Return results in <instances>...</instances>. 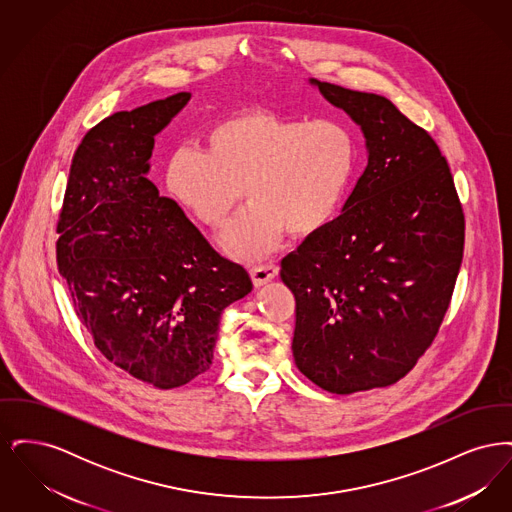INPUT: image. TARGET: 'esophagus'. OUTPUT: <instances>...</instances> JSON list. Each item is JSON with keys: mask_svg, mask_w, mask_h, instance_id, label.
<instances>
[{"mask_svg": "<svg viewBox=\"0 0 512 512\" xmlns=\"http://www.w3.org/2000/svg\"><path fill=\"white\" fill-rule=\"evenodd\" d=\"M249 274H251V280L257 288L265 286L267 282H270L272 278L278 276V267L274 263H265V265H255V267L249 268Z\"/></svg>", "mask_w": 512, "mask_h": 512, "instance_id": "34e87169", "label": "esophagus"}]
</instances>
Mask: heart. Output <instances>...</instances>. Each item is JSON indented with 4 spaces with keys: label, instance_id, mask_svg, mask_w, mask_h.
I'll list each match as a JSON object with an SVG mask.
<instances>
[{
    "label": "heart",
    "instance_id": "heart-1",
    "mask_svg": "<svg viewBox=\"0 0 512 512\" xmlns=\"http://www.w3.org/2000/svg\"><path fill=\"white\" fill-rule=\"evenodd\" d=\"M357 163L359 142L349 124L251 109L213 124L205 134V151L178 149L167 186L184 209L213 230L226 224L245 190L251 203L220 244L238 259H257L284 232L305 238L334 219Z\"/></svg>",
    "mask_w": 512,
    "mask_h": 512
}]
</instances>
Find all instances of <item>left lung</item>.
I'll return each mask as SVG.
<instances>
[{
  "mask_svg": "<svg viewBox=\"0 0 512 512\" xmlns=\"http://www.w3.org/2000/svg\"><path fill=\"white\" fill-rule=\"evenodd\" d=\"M309 82L361 126L368 165L280 276L295 295V365L349 395L395 384L432 345L463 263V207L438 144L390 99Z\"/></svg>",
  "mask_w": 512,
  "mask_h": 512,
  "instance_id": "left-lung-1",
  "label": "left lung"
}]
</instances>
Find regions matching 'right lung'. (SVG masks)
<instances>
[{"label": "right lung", "instance_id": "1", "mask_svg": "<svg viewBox=\"0 0 512 512\" xmlns=\"http://www.w3.org/2000/svg\"><path fill=\"white\" fill-rule=\"evenodd\" d=\"M180 92L96 124L73 157L57 222V267L101 355L159 390L207 372L222 311L251 278L211 247L147 178Z\"/></svg>", "mask_w": 512, "mask_h": 512}]
</instances>
